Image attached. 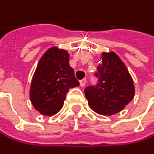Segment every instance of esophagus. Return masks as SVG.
I'll use <instances>...</instances> for the list:
<instances>
[{
  "instance_id": "1",
  "label": "esophagus",
  "mask_w": 154,
  "mask_h": 154,
  "mask_svg": "<svg viewBox=\"0 0 154 154\" xmlns=\"http://www.w3.org/2000/svg\"><path fill=\"white\" fill-rule=\"evenodd\" d=\"M85 83H86L85 78H84V79H82V80H80V81H79V84H80V86H81V87L85 86Z\"/></svg>"
}]
</instances>
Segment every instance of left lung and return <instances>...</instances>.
Returning <instances> with one entry per match:
<instances>
[{
    "instance_id": "left-lung-1",
    "label": "left lung",
    "mask_w": 154,
    "mask_h": 154,
    "mask_svg": "<svg viewBox=\"0 0 154 154\" xmlns=\"http://www.w3.org/2000/svg\"><path fill=\"white\" fill-rule=\"evenodd\" d=\"M98 84L85 89L88 105L96 113L111 116L121 111L134 98L135 85L128 68L114 52L102 53L97 67Z\"/></svg>"
}]
</instances>
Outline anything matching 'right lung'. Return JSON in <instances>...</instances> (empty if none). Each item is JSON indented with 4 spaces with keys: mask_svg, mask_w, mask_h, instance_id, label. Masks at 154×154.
<instances>
[{
    "mask_svg": "<svg viewBox=\"0 0 154 154\" xmlns=\"http://www.w3.org/2000/svg\"><path fill=\"white\" fill-rule=\"evenodd\" d=\"M69 53L56 46L49 48L40 58L29 91L34 108L45 116H53L63 107L70 88L79 85L69 66Z\"/></svg>",
    "mask_w": 154,
    "mask_h": 154,
    "instance_id": "obj_1",
    "label": "right lung"
}]
</instances>
